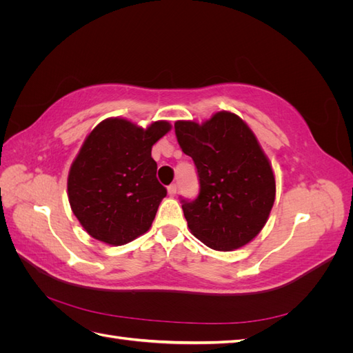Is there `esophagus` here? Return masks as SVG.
Segmentation results:
<instances>
[{"mask_svg":"<svg viewBox=\"0 0 353 353\" xmlns=\"http://www.w3.org/2000/svg\"><path fill=\"white\" fill-rule=\"evenodd\" d=\"M176 191H178L176 184H170V185L168 187V194H169L170 197H174V196L176 194Z\"/></svg>","mask_w":353,"mask_h":353,"instance_id":"obj_1","label":"esophagus"}]
</instances>
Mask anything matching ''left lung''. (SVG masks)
<instances>
[{
    "mask_svg": "<svg viewBox=\"0 0 353 353\" xmlns=\"http://www.w3.org/2000/svg\"><path fill=\"white\" fill-rule=\"evenodd\" d=\"M175 134L200 183L197 199H181L191 234L221 252L250 243L275 200L272 168L250 128L237 114L218 112L201 125L175 122Z\"/></svg>",
    "mask_w": 353,
    "mask_h": 353,
    "instance_id": "1",
    "label": "left lung"
}]
</instances>
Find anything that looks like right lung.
Masks as SVG:
<instances>
[{"label":"right lung","instance_id":"obj_1","mask_svg":"<svg viewBox=\"0 0 353 353\" xmlns=\"http://www.w3.org/2000/svg\"><path fill=\"white\" fill-rule=\"evenodd\" d=\"M170 131L166 121L147 130L110 117L83 141L68 176L72 212L95 240L122 245L152 227L166 188L156 178L152 147Z\"/></svg>","mask_w":353,"mask_h":353}]
</instances>
